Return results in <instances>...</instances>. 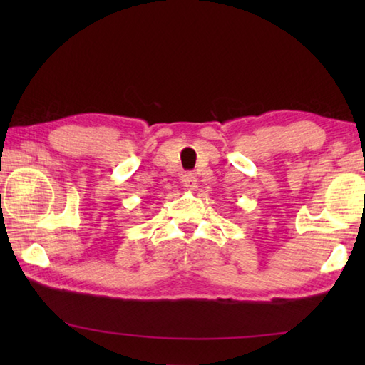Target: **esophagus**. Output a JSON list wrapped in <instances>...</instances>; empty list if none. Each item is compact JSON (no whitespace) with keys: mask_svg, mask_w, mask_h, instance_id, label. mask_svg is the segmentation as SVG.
I'll use <instances>...</instances> for the list:
<instances>
[{"mask_svg":"<svg viewBox=\"0 0 365 365\" xmlns=\"http://www.w3.org/2000/svg\"><path fill=\"white\" fill-rule=\"evenodd\" d=\"M182 182H183V185H185V187H187L188 190H195V188H197V180H196V177L192 175V174H190V173L183 174V177H182Z\"/></svg>","mask_w":365,"mask_h":365,"instance_id":"obj_1","label":"esophagus"}]
</instances>
